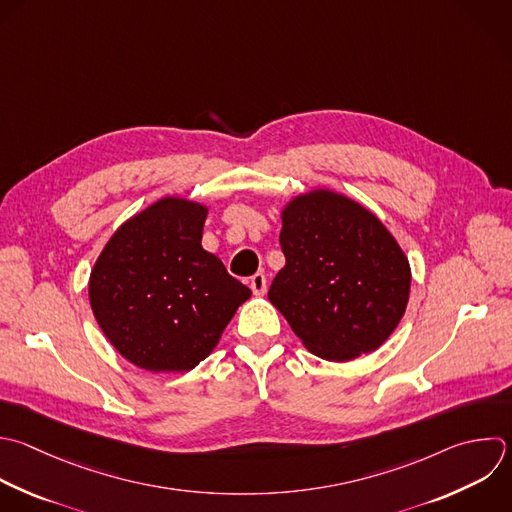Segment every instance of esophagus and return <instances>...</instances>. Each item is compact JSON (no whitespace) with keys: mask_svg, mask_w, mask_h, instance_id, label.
I'll return each instance as SVG.
<instances>
[{"mask_svg":"<svg viewBox=\"0 0 512 512\" xmlns=\"http://www.w3.org/2000/svg\"><path fill=\"white\" fill-rule=\"evenodd\" d=\"M250 288H252V292L256 294V296H264L266 294V276L264 274H254L252 278H250Z\"/></svg>","mask_w":512,"mask_h":512,"instance_id":"obj_1","label":"esophagus"}]
</instances>
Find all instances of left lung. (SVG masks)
<instances>
[{"mask_svg": "<svg viewBox=\"0 0 512 512\" xmlns=\"http://www.w3.org/2000/svg\"><path fill=\"white\" fill-rule=\"evenodd\" d=\"M284 268L270 302L316 356L348 362L386 342L410 294V264L386 226L332 190L292 198L282 210Z\"/></svg>", "mask_w": 512, "mask_h": 512, "instance_id": "left-lung-1", "label": "left lung"}]
</instances>
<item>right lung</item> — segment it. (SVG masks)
Segmentation results:
<instances>
[{
  "instance_id": "1",
  "label": "right lung",
  "mask_w": 512,
  "mask_h": 512,
  "mask_svg": "<svg viewBox=\"0 0 512 512\" xmlns=\"http://www.w3.org/2000/svg\"><path fill=\"white\" fill-rule=\"evenodd\" d=\"M208 208L162 198L126 220L90 274V304L112 346L150 372H188L220 342L250 288L202 248Z\"/></svg>"
}]
</instances>
